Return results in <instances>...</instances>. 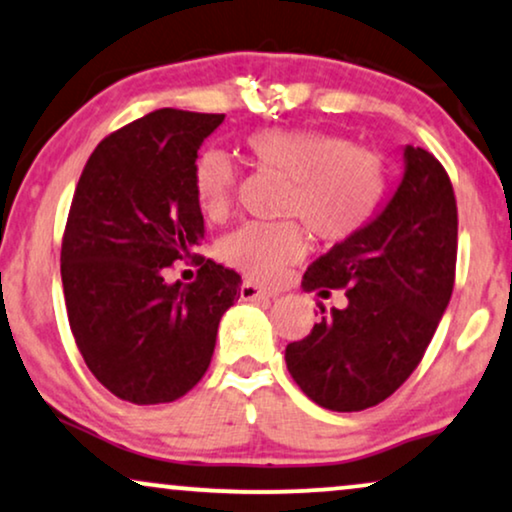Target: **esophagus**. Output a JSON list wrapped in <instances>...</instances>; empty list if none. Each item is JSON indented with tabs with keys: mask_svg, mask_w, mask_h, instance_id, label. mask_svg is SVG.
I'll list each match as a JSON object with an SVG mask.
<instances>
[{
	"mask_svg": "<svg viewBox=\"0 0 512 512\" xmlns=\"http://www.w3.org/2000/svg\"><path fill=\"white\" fill-rule=\"evenodd\" d=\"M239 296L244 301H254V299H275V292H270L266 287H258L256 282L244 280L242 287H239Z\"/></svg>",
	"mask_w": 512,
	"mask_h": 512,
	"instance_id": "esophagus-1",
	"label": "esophagus"
}]
</instances>
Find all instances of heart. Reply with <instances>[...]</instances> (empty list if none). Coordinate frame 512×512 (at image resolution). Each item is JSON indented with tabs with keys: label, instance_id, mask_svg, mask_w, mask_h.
Masks as SVG:
<instances>
[{
	"label": "heart",
	"instance_id": "1",
	"mask_svg": "<svg viewBox=\"0 0 512 512\" xmlns=\"http://www.w3.org/2000/svg\"><path fill=\"white\" fill-rule=\"evenodd\" d=\"M261 168L292 180L285 216H296L318 239L339 242L370 223L382 204L387 173L377 154L323 130H261L246 140ZM197 197L208 218H223L235 192V166L223 151H206L197 163ZM304 254L296 223H246L220 244L227 266L254 280H273Z\"/></svg>",
	"mask_w": 512,
	"mask_h": 512
}]
</instances>
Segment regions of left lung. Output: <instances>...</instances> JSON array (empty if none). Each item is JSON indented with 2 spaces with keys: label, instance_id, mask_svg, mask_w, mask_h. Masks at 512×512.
<instances>
[{
  "label": "left lung",
  "instance_id": "1",
  "mask_svg": "<svg viewBox=\"0 0 512 512\" xmlns=\"http://www.w3.org/2000/svg\"><path fill=\"white\" fill-rule=\"evenodd\" d=\"M458 208L430 151L403 147V175L382 211L306 270V292L346 289V306L320 304L311 334L285 349L308 399L353 413L377 406L418 368L451 301Z\"/></svg>",
  "mask_w": 512,
  "mask_h": 512
}]
</instances>
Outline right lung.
I'll return each mask as SVG.
<instances>
[{
    "mask_svg": "<svg viewBox=\"0 0 512 512\" xmlns=\"http://www.w3.org/2000/svg\"><path fill=\"white\" fill-rule=\"evenodd\" d=\"M223 113L159 109L92 151L61 244L75 344L118 399L154 406L185 396L211 365L242 277L201 258L192 285L163 273L204 239L197 151Z\"/></svg>",
    "mask_w": 512,
    "mask_h": 512,
    "instance_id": "obj_1",
    "label": "right lung"
}]
</instances>
